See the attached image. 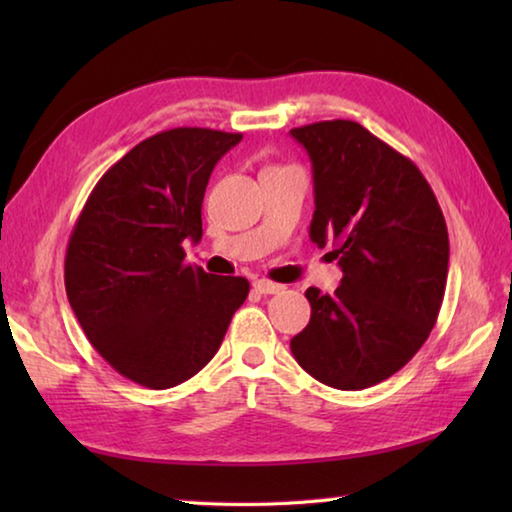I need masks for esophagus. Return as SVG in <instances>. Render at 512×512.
Instances as JSON below:
<instances>
[{
    "label": "esophagus",
    "mask_w": 512,
    "mask_h": 512,
    "mask_svg": "<svg viewBox=\"0 0 512 512\" xmlns=\"http://www.w3.org/2000/svg\"><path fill=\"white\" fill-rule=\"evenodd\" d=\"M253 287H255V291L264 293V296H268V293H280V291H284V284H277V282H273V280H266V277H259V280H255Z\"/></svg>",
    "instance_id": "34e87169"
}]
</instances>
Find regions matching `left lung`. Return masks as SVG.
Here are the masks:
<instances>
[{"instance_id":"obj_1","label":"left lung","mask_w":512,"mask_h":512,"mask_svg":"<svg viewBox=\"0 0 512 512\" xmlns=\"http://www.w3.org/2000/svg\"><path fill=\"white\" fill-rule=\"evenodd\" d=\"M314 169L309 237L339 259L341 287H309V325L291 339L320 384L361 391L395 375L429 339L443 305L449 237L436 194L406 155L357 121L291 128Z\"/></svg>"}]
</instances>
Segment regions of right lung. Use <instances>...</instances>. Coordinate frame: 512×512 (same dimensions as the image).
<instances>
[{
	"label": "right lung",
	"mask_w": 512,
	"mask_h": 512,
	"mask_svg": "<svg viewBox=\"0 0 512 512\" xmlns=\"http://www.w3.org/2000/svg\"><path fill=\"white\" fill-rule=\"evenodd\" d=\"M241 133L171 128L133 146L94 185L65 255V291L88 341L119 375L164 391L207 366L246 277L185 264L203 237L214 164Z\"/></svg>",
	"instance_id": "add662e5"
}]
</instances>
